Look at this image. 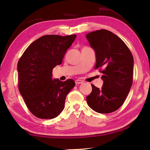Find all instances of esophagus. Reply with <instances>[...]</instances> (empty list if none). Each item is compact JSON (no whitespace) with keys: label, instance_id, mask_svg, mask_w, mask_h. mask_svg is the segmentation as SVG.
I'll use <instances>...</instances> for the list:
<instances>
[{"label":"esophagus","instance_id":"esophagus-1","mask_svg":"<svg viewBox=\"0 0 150 150\" xmlns=\"http://www.w3.org/2000/svg\"><path fill=\"white\" fill-rule=\"evenodd\" d=\"M75 82V84H83L84 83V81H83L79 80V79H78V80H76Z\"/></svg>","mask_w":150,"mask_h":150}]
</instances>
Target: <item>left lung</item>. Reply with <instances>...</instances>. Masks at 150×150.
Segmentation results:
<instances>
[{"mask_svg": "<svg viewBox=\"0 0 150 150\" xmlns=\"http://www.w3.org/2000/svg\"><path fill=\"white\" fill-rule=\"evenodd\" d=\"M86 38L96 54L95 69L103 74V86L99 89L91 84L87 103L97 113L113 112L123 104L132 87L133 55L123 40L108 30L90 32Z\"/></svg>", "mask_w": 150, "mask_h": 150, "instance_id": "left-lung-1", "label": "left lung"}]
</instances>
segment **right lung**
<instances>
[{
    "instance_id": "obj_1",
    "label": "right lung",
    "mask_w": 150,
    "mask_h": 150,
    "mask_svg": "<svg viewBox=\"0 0 150 150\" xmlns=\"http://www.w3.org/2000/svg\"><path fill=\"white\" fill-rule=\"evenodd\" d=\"M76 35H46L27 47L17 64L18 87L28 110L39 119L57 117L64 108L67 95L75 81L52 79V70L61 64Z\"/></svg>"
}]
</instances>
